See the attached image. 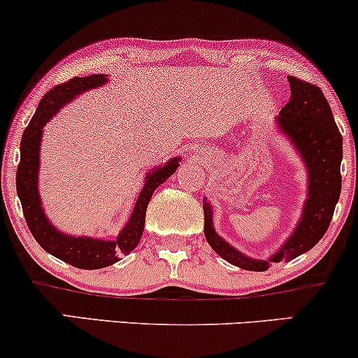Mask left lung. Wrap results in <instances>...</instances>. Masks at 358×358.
Wrapping results in <instances>:
<instances>
[{
  "mask_svg": "<svg viewBox=\"0 0 358 358\" xmlns=\"http://www.w3.org/2000/svg\"><path fill=\"white\" fill-rule=\"evenodd\" d=\"M290 101L280 110L278 128L294 143L308 173V198L302 218L290 238L266 260H257L225 242L213 228L212 206L205 198V238L215 252L231 265L252 272H265L278 262H290L320 242L334 217L342 190V135L330 105L318 86L288 76Z\"/></svg>",
  "mask_w": 358,
  "mask_h": 358,
  "instance_id": "obj_1",
  "label": "left lung"
}]
</instances>
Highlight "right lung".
<instances>
[{
    "label": "right lung",
    "instance_id": "add662e5",
    "mask_svg": "<svg viewBox=\"0 0 358 358\" xmlns=\"http://www.w3.org/2000/svg\"><path fill=\"white\" fill-rule=\"evenodd\" d=\"M108 78L105 75H90L83 78H71L66 83H62L50 90L41 98L36 113L23 133L20 146V165L16 171V192H18L21 206H23L24 220L28 223L34 240L41 245L46 252L55 255L59 260L66 262L76 268L96 270L103 266L113 265L122 255L133 252L143 235L146 206L152 200L153 192L165 183L175 173L182 158H171L165 165L153 168L145 176V185L133 208L130 220L115 240L92 238V236H71L62 234L46 218L45 210L41 206V198L38 193V170H40V146L43 127L66 105L75 100L80 93L98 88L106 83Z\"/></svg>",
    "mask_w": 358,
    "mask_h": 358
}]
</instances>
